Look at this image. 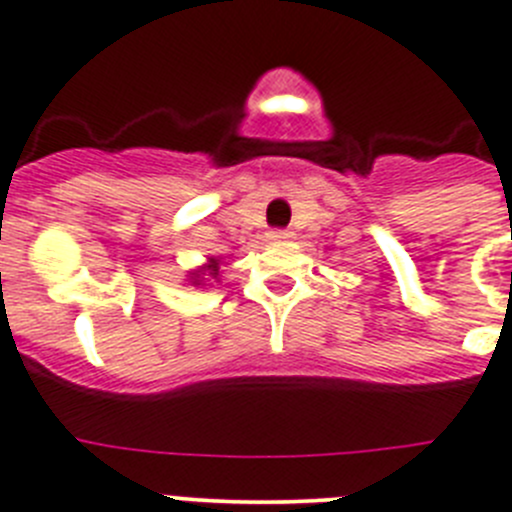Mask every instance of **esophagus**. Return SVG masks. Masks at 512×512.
I'll list each match as a JSON object with an SVG mask.
<instances>
[{
    "instance_id": "esophagus-1",
    "label": "esophagus",
    "mask_w": 512,
    "mask_h": 512,
    "mask_svg": "<svg viewBox=\"0 0 512 512\" xmlns=\"http://www.w3.org/2000/svg\"><path fill=\"white\" fill-rule=\"evenodd\" d=\"M290 237H293V232H288V229H273V232H270V239H273V242H285V239Z\"/></svg>"
}]
</instances>
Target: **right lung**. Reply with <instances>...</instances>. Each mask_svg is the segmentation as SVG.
Here are the masks:
<instances>
[{
    "label": "right lung",
    "mask_w": 512,
    "mask_h": 512,
    "mask_svg": "<svg viewBox=\"0 0 512 512\" xmlns=\"http://www.w3.org/2000/svg\"><path fill=\"white\" fill-rule=\"evenodd\" d=\"M219 262H222L219 257H206L204 265L188 270L186 283L193 285V288H204V285L219 283Z\"/></svg>",
    "instance_id": "right-lung-1"
}]
</instances>
